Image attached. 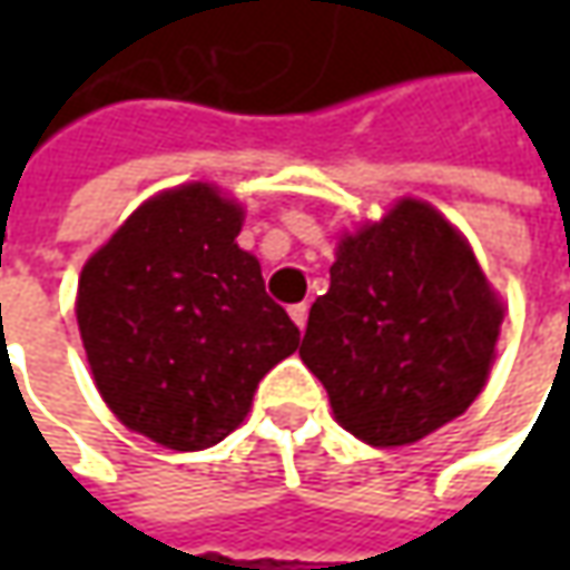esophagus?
<instances>
[{
  "mask_svg": "<svg viewBox=\"0 0 570 570\" xmlns=\"http://www.w3.org/2000/svg\"><path fill=\"white\" fill-rule=\"evenodd\" d=\"M288 314H292V320H295L297 330H304V326H307V304H292V307H288Z\"/></svg>",
  "mask_w": 570,
  "mask_h": 570,
  "instance_id": "esophagus-1",
  "label": "esophagus"
}]
</instances>
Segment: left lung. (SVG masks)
Wrapping results in <instances>:
<instances>
[{"instance_id":"left-lung-1","label":"left lung","mask_w":570,"mask_h":570,"mask_svg":"<svg viewBox=\"0 0 570 570\" xmlns=\"http://www.w3.org/2000/svg\"><path fill=\"white\" fill-rule=\"evenodd\" d=\"M504 307L448 218L400 199L345 234L330 292L307 317L301 362L345 431L403 448L453 422L489 381Z\"/></svg>"}]
</instances>
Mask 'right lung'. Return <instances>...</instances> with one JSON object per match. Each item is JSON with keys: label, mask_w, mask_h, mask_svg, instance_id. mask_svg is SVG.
Returning a JSON list of instances; mask_svg holds the SVG:
<instances>
[{"label": "right lung", "mask_w": 570, "mask_h": 570, "mask_svg": "<svg viewBox=\"0 0 570 570\" xmlns=\"http://www.w3.org/2000/svg\"><path fill=\"white\" fill-rule=\"evenodd\" d=\"M244 208L212 184L151 196L78 275L76 317L104 403L167 450H206L301 342L237 247Z\"/></svg>", "instance_id": "obj_1"}]
</instances>
